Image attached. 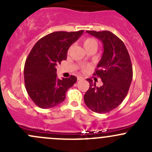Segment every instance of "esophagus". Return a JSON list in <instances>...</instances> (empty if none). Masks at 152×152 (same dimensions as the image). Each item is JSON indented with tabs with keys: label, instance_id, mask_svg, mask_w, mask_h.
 Wrapping results in <instances>:
<instances>
[{
	"label": "esophagus",
	"instance_id": "34e87169",
	"mask_svg": "<svg viewBox=\"0 0 152 152\" xmlns=\"http://www.w3.org/2000/svg\"><path fill=\"white\" fill-rule=\"evenodd\" d=\"M84 78L82 77V76H78V78H77V79L78 80H82V79H83Z\"/></svg>",
	"mask_w": 152,
	"mask_h": 152
}]
</instances>
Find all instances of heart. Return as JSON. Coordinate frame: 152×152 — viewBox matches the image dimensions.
Masks as SVG:
<instances>
[{"label":"heart","instance_id":"heart-1","mask_svg":"<svg viewBox=\"0 0 152 152\" xmlns=\"http://www.w3.org/2000/svg\"><path fill=\"white\" fill-rule=\"evenodd\" d=\"M82 44H83V46L85 48H87V47L91 46V45H96L97 46V42H96V41L93 38L90 37L85 38L83 40V42H82Z\"/></svg>","mask_w":152,"mask_h":152}]
</instances>
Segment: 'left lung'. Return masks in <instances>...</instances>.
I'll use <instances>...</instances> for the list:
<instances>
[{"label":"left lung","instance_id":"left-lung-1","mask_svg":"<svg viewBox=\"0 0 152 152\" xmlns=\"http://www.w3.org/2000/svg\"><path fill=\"white\" fill-rule=\"evenodd\" d=\"M103 43L104 53L94 76L101 78L103 85L96 87L87 79L90 87L84 96L85 104L95 113H107L118 107L128 93L132 79V65L123 41L109 31H87Z\"/></svg>","mask_w":152,"mask_h":152}]
</instances>
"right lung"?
I'll list each match as a JSON object with an SVG mask.
<instances>
[{
	"mask_svg": "<svg viewBox=\"0 0 152 152\" xmlns=\"http://www.w3.org/2000/svg\"><path fill=\"white\" fill-rule=\"evenodd\" d=\"M84 31H55L43 37L32 48L24 66V82L29 97L37 107L49 109L62 103L76 76L61 80L56 66L67 59V50Z\"/></svg>",
	"mask_w": 152,
	"mask_h": 152,
	"instance_id": "obj_1",
	"label": "right lung"
}]
</instances>
